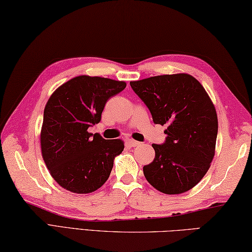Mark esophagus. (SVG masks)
<instances>
[{
	"label": "esophagus",
	"instance_id": "obj_1",
	"mask_svg": "<svg viewBox=\"0 0 252 252\" xmlns=\"http://www.w3.org/2000/svg\"><path fill=\"white\" fill-rule=\"evenodd\" d=\"M140 144H141L140 142L134 141V140H129V141H127V145H129V146H138Z\"/></svg>",
	"mask_w": 252,
	"mask_h": 252
}]
</instances>
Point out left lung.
Returning <instances> with one entry per match:
<instances>
[{
	"label": "left lung",
	"instance_id": "1",
	"mask_svg": "<svg viewBox=\"0 0 252 252\" xmlns=\"http://www.w3.org/2000/svg\"><path fill=\"white\" fill-rule=\"evenodd\" d=\"M155 125H166L165 142L152 144L155 158L143 166L154 189L174 195L189 190L207 173L215 155L218 120L197 79L187 74L162 75L130 82Z\"/></svg>",
	"mask_w": 252,
	"mask_h": 252
}]
</instances>
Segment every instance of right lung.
<instances>
[{
    "label": "right lung",
    "mask_w": 252,
    "mask_h": 252,
    "mask_svg": "<svg viewBox=\"0 0 252 252\" xmlns=\"http://www.w3.org/2000/svg\"><path fill=\"white\" fill-rule=\"evenodd\" d=\"M125 81L78 76L50 95L40 132L42 155L50 175L77 194L93 193L110 175L114 157L125 144L89 133L99 123L109 99L126 88Z\"/></svg>",
    "instance_id": "obj_1"
}]
</instances>
